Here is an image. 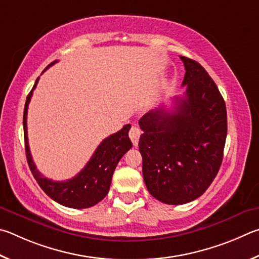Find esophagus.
<instances>
[{
  "instance_id": "1",
  "label": "esophagus",
  "mask_w": 259,
  "mask_h": 259,
  "mask_svg": "<svg viewBox=\"0 0 259 259\" xmlns=\"http://www.w3.org/2000/svg\"><path fill=\"white\" fill-rule=\"evenodd\" d=\"M140 135H141V131H140V128H139L138 126H132V127H131V130H130V139L132 140L134 147H138Z\"/></svg>"
}]
</instances>
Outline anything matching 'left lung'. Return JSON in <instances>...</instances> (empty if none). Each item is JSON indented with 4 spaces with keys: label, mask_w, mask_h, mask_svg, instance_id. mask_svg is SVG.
I'll return each instance as SVG.
<instances>
[{
    "label": "left lung",
    "mask_w": 259,
    "mask_h": 259,
    "mask_svg": "<svg viewBox=\"0 0 259 259\" xmlns=\"http://www.w3.org/2000/svg\"><path fill=\"white\" fill-rule=\"evenodd\" d=\"M185 68L175 107L146 113L139 124L144 183L152 197L182 205L205 193L219 173L228 133L224 99L200 63L180 57Z\"/></svg>",
    "instance_id": "1"
}]
</instances>
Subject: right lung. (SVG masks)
Returning <instances> with one entry per match:
<instances>
[{"label": "right lung", "mask_w": 259, "mask_h": 259, "mask_svg": "<svg viewBox=\"0 0 259 259\" xmlns=\"http://www.w3.org/2000/svg\"><path fill=\"white\" fill-rule=\"evenodd\" d=\"M53 61L45 68L54 65ZM36 79L33 89L27 95L25 110H24V137H25V150L27 161L33 173L35 180L43 191L54 201L62 206L83 209L97 205L107 196L110 188L113 170H115L118 161L125 153L132 148V142L128 138V131L131 125L127 124L115 134H111L100 143V146L94 151L90 161L78 174L70 180L57 182L47 179L36 168L30 155L28 137H27V111L33 91L38 83Z\"/></svg>", "instance_id": "right-lung-1"}]
</instances>
